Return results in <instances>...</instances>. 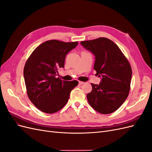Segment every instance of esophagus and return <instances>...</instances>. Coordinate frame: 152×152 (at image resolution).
<instances>
[{"label": "esophagus", "mask_w": 152, "mask_h": 152, "mask_svg": "<svg viewBox=\"0 0 152 152\" xmlns=\"http://www.w3.org/2000/svg\"><path fill=\"white\" fill-rule=\"evenodd\" d=\"M79 84L80 85H82V84H84V82H82V81H79Z\"/></svg>", "instance_id": "1"}]
</instances>
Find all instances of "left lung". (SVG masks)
Here are the masks:
<instances>
[{
	"mask_svg": "<svg viewBox=\"0 0 152 152\" xmlns=\"http://www.w3.org/2000/svg\"><path fill=\"white\" fill-rule=\"evenodd\" d=\"M81 45L95 56L96 75L102 77L100 84H91L87 94L91 107L102 114L114 112L124 103L129 93L132 69L121 50L105 37L82 41Z\"/></svg>",
	"mask_w": 152,
	"mask_h": 152,
	"instance_id": "1",
	"label": "left lung"
}]
</instances>
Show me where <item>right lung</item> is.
<instances>
[{
  "label": "right lung",
  "mask_w": 152,
  "mask_h": 152,
  "mask_svg": "<svg viewBox=\"0 0 152 152\" xmlns=\"http://www.w3.org/2000/svg\"><path fill=\"white\" fill-rule=\"evenodd\" d=\"M77 45V42L45 41L27 59L23 70L27 95L42 112L53 113L61 110L79 84L77 80L65 81L56 77L58 68H64L66 54Z\"/></svg>",
  "instance_id": "obj_1"
}]
</instances>
